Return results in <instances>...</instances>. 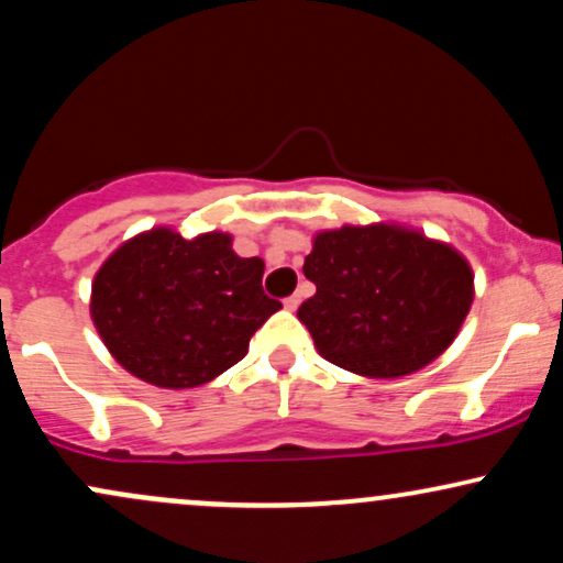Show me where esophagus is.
Segmentation results:
<instances>
[{
  "label": "esophagus",
  "mask_w": 563,
  "mask_h": 563,
  "mask_svg": "<svg viewBox=\"0 0 563 563\" xmlns=\"http://www.w3.org/2000/svg\"><path fill=\"white\" fill-rule=\"evenodd\" d=\"M301 303V294H294L286 299V309H296Z\"/></svg>",
  "instance_id": "esophagus-1"
}]
</instances>
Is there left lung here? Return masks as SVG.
I'll list each match as a JSON object with an SVG mask.
<instances>
[{"instance_id": "left-lung-1", "label": "left lung", "mask_w": 563, "mask_h": 563, "mask_svg": "<svg viewBox=\"0 0 563 563\" xmlns=\"http://www.w3.org/2000/svg\"><path fill=\"white\" fill-rule=\"evenodd\" d=\"M318 294L299 307L328 363L367 378H399L452 344L474 273L448 243L394 224L325 230L303 260Z\"/></svg>"}]
</instances>
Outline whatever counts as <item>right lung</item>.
Segmentation results:
<instances>
[{
  "label": "right lung",
  "mask_w": 563,
  "mask_h": 563,
  "mask_svg": "<svg viewBox=\"0 0 563 563\" xmlns=\"http://www.w3.org/2000/svg\"><path fill=\"white\" fill-rule=\"evenodd\" d=\"M264 262L241 260L228 232L185 241L156 228L115 249L92 283V320L108 352L161 389H192L241 363L283 307L262 288Z\"/></svg>",
  "instance_id": "add662e5"
}]
</instances>
